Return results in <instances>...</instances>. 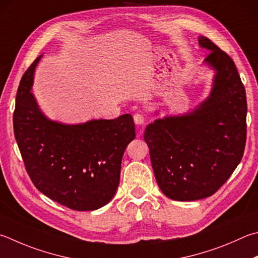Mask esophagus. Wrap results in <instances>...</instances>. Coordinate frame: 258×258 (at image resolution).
Listing matches in <instances>:
<instances>
[{
    "label": "esophagus",
    "instance_id": "34e87169",
    "mask_svg": "<svg viewBox=\"0 0 258 258\" xmlns=\"http://www.w3.org/2000/svg\"><path fill=\"white\" fill-rule=\"evenodd\" d=\"M134 123L137 125H143L144 124V116L142 114H135L133 116Z\"/></svg>",
    "mask_w": 258,
    "mask_h": 258
}]
</instances>
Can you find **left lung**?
<instances>
[{
  "instance_id": "1",
  "label": "left lung",
  "mask_w": 258,
  "mask_h": 258,
  "mask_svg": "<svg viewBox=\"0 0 258 258\" xmlns=\"http://www.w3.org/2000/svg\"><path fill=\"white\" fill-rule=\"evenodd\" d=\"M199 44L211 50L204 59L214 71L209 97L189 113L156 119L144 132L158 185L175 201L213 195L239 165L246 144V91L236 65L207 37Z\"/></svg>"
}]
</instances>
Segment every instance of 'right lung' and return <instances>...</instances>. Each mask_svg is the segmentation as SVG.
<instances>
[{
    "label": "right lung",
    "mask_w": 258,
    "mask_h": 258,
    "mask_svg": "<svg viewBox=\"0 0 258 258\" xmlns=\"http://www.w3.org/2000/svg\"><path fill=\"white\" fill-rule=\"evenodd\" d=\"M20 81L13 130L26 170L36 188L71 210L93 211L114 198L121 158L135 138L132 116L63 124L39 109L31 87L40 57Z\"/></svg>",
    "instance_id": "right-lung-1"
}]
</instances>
